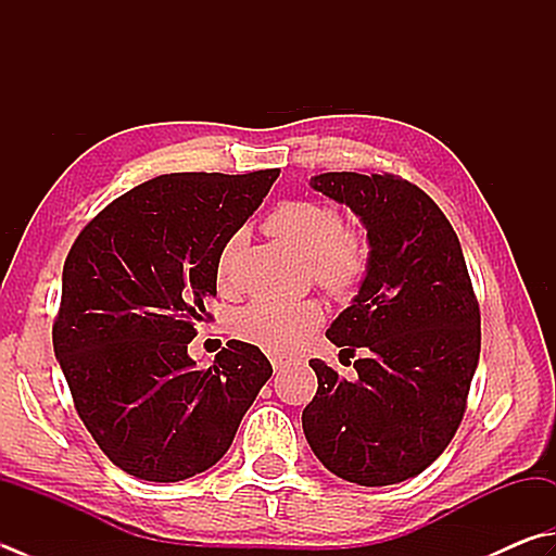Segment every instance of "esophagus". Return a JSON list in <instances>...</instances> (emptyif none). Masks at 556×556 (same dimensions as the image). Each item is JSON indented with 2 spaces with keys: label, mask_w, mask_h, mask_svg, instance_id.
I'll return each mask as SVG.
<instances>
[{
  "label": "esophagus",
  "mask_w": 556,
  "mask_h": 556,
  "mask_svg": "<svg viewBox=\"0 0 556 556\" xmlns=\"http://www.w3.org/2000/svg\"><path fill=\"white\" fill-rule=\"evenodd\" d=\"M270 365H274V370L278 372L282 365H288V358H282V355H274V358H270Z\"/></svg>",
  "instance_id": "obj_1"
}]
</instances>
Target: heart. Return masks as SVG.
<instances>
[{
  "label": "heart",
  "mask_w": 556,
  "mask_h": 556,
  "mask_svg": "<svg viewBox=\"0 0 556 556\" xmlns=\"http://www.w3.org/2000/svg\"><path fill=\"white\" fill-rule=\"evenodd\" d=\"M266 232L276 237L280 244L290 247L305 258L314 280L331 295H351L361 286L368 266L365 247L358 237L345 232V223L337 207L312 203V201H288L280 203L266 217ZM239 247V235H235L223 247L217 256V286H229L232 261ZM324 319L321 305L314 300L302 302H274L256 300L237 314L235 333L247 343L261 345L270 353H290L298 343L317 329Z\"/></svg>",
  "instance_id": "heart-1"
}]
</instances>
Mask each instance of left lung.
Listing matches in <instances>:
<instances>
[{"mask_svg":"<svg viewBox=\"0 0 556 556\" xmlns=\"http://www.w3.org/2000/svg\"><path fill=\"white\" fill-rule=\"evenodd\" d=\"M314 191L361 217L368 266L327 329L353 363L343 380L309 361L317 394L302 412L312 453L337 477L387 486L421 475L463 421L479 363V305L453 225L421 188L390 174L327 172Z\"/></svg>","mask_w":556,"mask_h":556,"instance_id":"left-lung-1","label":"left lung"}]
</instances>
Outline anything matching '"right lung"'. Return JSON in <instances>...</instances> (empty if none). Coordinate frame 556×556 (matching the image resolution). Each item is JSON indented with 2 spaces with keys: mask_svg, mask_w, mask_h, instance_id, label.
<instances>
[{
  "mask_svg": "<svg viewBox=\"0 0 556 556\" xmlns=\"http://www.w3.org/2000/svg\"><path fill=\"white\" fill-rule=\"evenodd\" d=\"M278 169L162 174L91 219L62 268L52 345L77 414L115 467L181 481L223 457L274 372L229 341L201 370L188 355L217 256L264 203Z\"/></svg>",
  "mask_w": 556,
  "mask_h": 556,
  "instance_id": "obj_1",
  "label": "right lung"
}]
</instances>
